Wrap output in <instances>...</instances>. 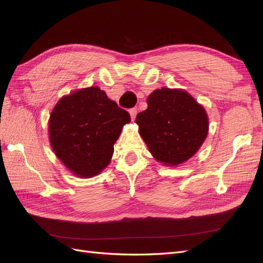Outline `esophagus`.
Wrapping results in <instances>:
<instances>
[{
    "label": "esophagus",
    "mask_w": 263,
    "mask_h": 263,
    "mask_svg": "<svg viewBox=\"0 0 263 263\" xmlns=\"http://www.w3.org/2000/svg\"><path fill=\"white\" fill-rule=\"evenodd\" d=\"M129 114H130V117L134 121L135 118H136V115H137V108H130L129 109Z\"/></svg>",
    "instance_id": "obj_1"
}]
</instances>
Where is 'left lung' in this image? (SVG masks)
Listing matches in <instances>:
<instances>
[{
  "mask_svg": "<svg viewBox=\"0 0 263 263\" xmlns=\"http://www.w3.org/2000/svg\"><path fill=\"white\" fill-rule=\"evenodd\" d=\"M148 107L137 114L139 134L157 161L178 165L200 149L209 133V118L202 105L177 89H158Z\"/></svg>",
  "mask_w": 263,
  "mask_h": 263,
  "instance_id": "8db88e82",
  "label": "left lung"
}]
</instances>
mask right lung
Listing matches in <instances>:
<instances>
[{"instance_id": "right-lung-1", "label": "right lung", "mask_w": 263, "mask_h": 263, "mask_svg": "<svg viewBox=\"0 0 263 263\" xmlns=\"http://www.w3.org/2000/svg\"><path fill=\"white\" fill-rule=\"evenodd\" d=\"M128 112L99 86L63 97L49 118L50 145L60 161L80 178H92L106 168Z\"/></svg>"}]
</instances>
